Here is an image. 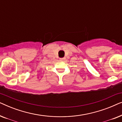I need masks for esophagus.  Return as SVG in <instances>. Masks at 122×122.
Listing matches in <instances>:
<instances>
[{
  "mask_svg": "<svg viewBox=\"0 0 122 122\" xmlns=\"http://www.w3.org/2000/svg\"><path fill=\"white\" fill-rule=\"evenodd\" d=\"M66 59V58H60V60L61 61H64V60Z\"/></svg>",
  "mask_w": 122,
  "mask_h": 122,
  "instance_id": "esophagus-1",
  "label": "esophagus"
}]
</instances>
